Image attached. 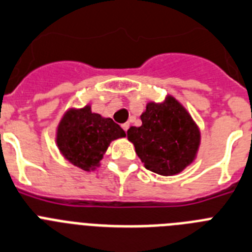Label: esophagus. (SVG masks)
Returning <instances> with one entry per match:
<instances>
[{
	"label": "esophagus",
	"instance_id": "obj_1",
	"mask_svg": "<svg viewBox=\"0 0 252 252\" xmlns=\"http://www.w3.org/2000/svg\"><path fill=\"white\" fill-rule=\"evenodd\" d=\"M122 128H123V129H124V132L126 133V130H128V128H129V123L122 124Z\"/></svg>",
	"mask_w": 252,
	"mask_h": 252
}]
</instances>
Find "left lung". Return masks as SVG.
I'll return each mask as SVG.
<instances>
[{
    "instance_id": "8db88e82",
    "label": "left lung",
    "mask_w": 252,
    "mask_h": 252,
    "mask_svg": "<svg viewBox=\"0 0 252 252\" xmlns=\"http://www.w3.org/2000/svg\"><path fill=\"white\" fill-rule=\"evenodd\" d=\"M141 120L142 126H130L126 135L147 170L170 176L192 162L200 142L199 129L174 97L147 104Z\"/></svg>"
}]
</instances>
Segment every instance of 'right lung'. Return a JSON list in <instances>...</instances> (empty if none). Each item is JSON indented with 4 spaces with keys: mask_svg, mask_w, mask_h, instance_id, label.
<instances>
[{
    "mask_svg": "<svg viewBox=\"0 0 252 252\" xmlns=\"http://www.w3.org/2000/svg\"><path fill=\"white\" fill-rule=\"evenodd\" d=\"M126 132L110 118H102L90 106L69 110L61 120L57 132V144L72 165L90 171L99 166L100 159L114 139Z\"/></svg>",
    "mask_w": 252,
    "mask_h": 252,
    "instance_id": "1",
    "label": "right lung"
}]
</instances>
